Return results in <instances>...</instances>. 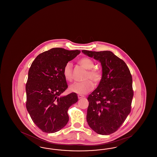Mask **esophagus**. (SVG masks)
Listing matches in <instances>:
<instances>
[{
  "mask_svg": "<svg viewBox=\"0 0 157 157\" xmlns=\"http://www.w3.org/2000/svg\"><path fill=\"white\" fill-rule=\"evenodd\" d=\"M78 99H81L82 98L84 97V96L81 95H78Z\"/></svg>",
  "mask_w": 157,
  "mask_h": 157,
  "instance_id": "obj_1",
  "label": "esophagus"
}]
</instances>
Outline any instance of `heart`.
Wrapping results in <instances>:
<instances>
[{"label": "heart", "instance_id": "1", "mask_svg": "<svg viewBox=\"0 0 157 157\" xmlns=\"http://www.w3.org/2000/svg\"><path fill=\"white\" fill-rule=\"evenodd\" d=\"M78 63L88 70L85 76V79H90L96 83L100 82L102 78V72L97 67H95L94 62L89 58L84 57L78 60ZM63 75L65 79L71 81L72 79V65L71 62H67L63 69ZM94 87L93 82L90 80L83 82H75L69 87L70 91L76 94L83 95L90 91Z\"/></svg>", "mask_w": 157, "mask_h": 157}]
</instances>
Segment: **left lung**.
Returning <instances> with one entry per match:
<instances>
[{
  "instance_id": "8db88e82",
  "label": "left lung",
  "mask_w": 157,
  "mask_h": 157,
  "mask_svg": "<svg viewBox=\"0 0 157 157\" xmlns=\"http://www.w3.org/2000/svg\"><path fill=\"white\" fill-rule=\"evenodd\" d=\"M82 52L98 60L102 69L98 86L88 98L87 122L98 134H111L131 112L134 96L132 75L125 62L111 51Z\"/></svg>"
}]
</instances>
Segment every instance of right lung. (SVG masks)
I'll return each mask as SVG.
<instances>
[{
    "mask_svg": "<svg viewBox=\"0 0 157 157\" xmlns=\"http://www.w3.org/2000/svg\"><path fill=\"white\" fill-rule=\"evenodd\" d=\"M81 52L55 48L39 54L28 72L26 84V109L43 132L54 133L67 124V110L78 101L76 93L62 97L67 88L63 69Z\"/></svg>",
    "mask_w": 157,
    "mask_h": 157,
    "instance_id": "1",
    "label": "right lung"
}]
</instances>
